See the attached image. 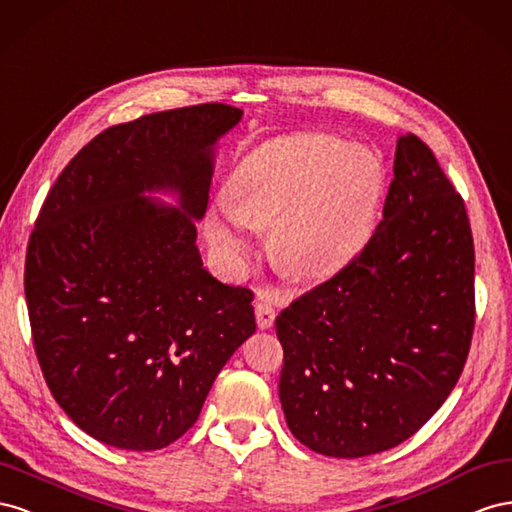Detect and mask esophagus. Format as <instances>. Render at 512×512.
Wrapping results in <instances>:
<instances>
[{
    "label": "esophagus",
    "mask_w": 512,
    "mask_h": 512,
    "mask_svg": "<svg viewBox=\"0 0 512 512\" xmlns=\"http://www.w3.org/2000/svg\"><path fill=\"white\" fill-rule=\"evenodd\" d=\"M255 317H257V326L261 330H268L274 324V317H276L274 306L266 300H257L255 302Z\"/></svg>",
    "instance_id": "esophagus-1"
}]
</instances>
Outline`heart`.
<instances>
[{"mask_svg":"<svg viewBox=\"0 0 512 512\" xmlns=\"http://www.w3.org/2000/svg\"><path fill=\"white\" fill-rule=\"evenodd\" d=\"M382 184V165L364 145L319 133L276 137L233 167L229 201L208 216V240L242 270L253 227H272L276 264L296 279H326L371 238Z\"/></svg>","mask_w":512,"mask_h":512,"instance_id":"heart-1","label":"heart"}]
</instances>
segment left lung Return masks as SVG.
Returning a JSON list of instances; mask_svg holds the SVG:
<instances>
[{
	"instance_id": "8db88e82",
	"label": "left lung",
	"mask_w": 512,
	"mask_h": 512,
	"mask_svg": "<svg viewBox=\"0 0 512 512\" xmlns=\"http://www.w3.org/2000/svg\"><path fill=\"white\" fill-rule=\"evenodd\" d=\"M472 332L465 203L429 145L403 135L371 240L276 317L289 431L339 459L399 446L459 382Z\"/></svg>"
}]
</instances>
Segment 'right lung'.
Listing matches in <instances>:
<instances>
[{"label": "right lung", "instance_id": "add662e5", "mask_svg": "<svg viewBox=\"0 0 512 512\" xmlns=\"http://www.w3.org/2000/svg\"><path fill=\"white\" fill-rule=\"evenodd\" d=\"M242 109L160 111L102 130L55 180L27 244L25 298L53 399L94 440L158 450L195 425L255 332L253 291L203 268L214 145ZM179 195V208L143 192Z\"/></svg>", "mask_w": 512, "mask_h": 512}]
</instances>
